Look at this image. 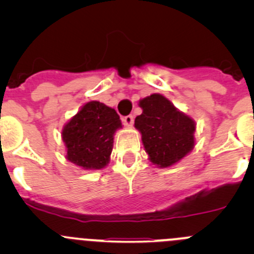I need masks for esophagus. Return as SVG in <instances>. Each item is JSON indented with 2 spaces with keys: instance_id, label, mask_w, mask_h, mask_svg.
I'll use <instances>...</instances> for the list:
<instances>
[{
  "instance_id": "esophagus-1",
  "label": "esophagus",
  "mask_w": 254,
  "mask_h": 254,
  "mask_svg": "<svg viewBox=\"0 0 254 254\" xmlns=\"http://www.w3.org/2000/svg\"><path fill=\"white\" fill-rule=\"evenodd\" d=\"M123 122H124V124L127 127H132V124H134V117L132 115H127V117L123 118Z\"/></svg>"
}]
</instances>
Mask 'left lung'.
Returning <instances> with one entry per match:
<instances>
[{"instance_id":"1","label":"left lung","mask_w":254,"mask_h":254,"mask_svg":"<svg viewBox=\"0 0 254 254\" xmlns=\"http://www.w3.org/2000/svg\"><path fill=\"white\" fill-rule=\"evenodd\" d=\"M142 113L135 118V127L148 160L160 168L171 167L186 157L195 145V122L178 111L170 99L160 93L140 99Z\"/></svg>"}]
</instances>
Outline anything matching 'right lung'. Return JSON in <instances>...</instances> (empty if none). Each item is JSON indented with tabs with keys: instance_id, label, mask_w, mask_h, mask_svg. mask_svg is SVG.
Listing matches in <instances>:
<instances>
[{
	"instance_id": "1",
	"label": "right lung",
	"mask_w": 254,
	"mask_h": 254,
	"mask_svg": "<svg viewBox=\"0 0 254 254\" xmlns=\"http://www.w3.org/2000/svg\"><path fill=\"white\" fill-rule=\"evenodd\" d=\"M123 125L111 107L87 102L63 127L66 160L83 170H102L111 161L114 134Z\"/></svg>"
}]
</instances>
